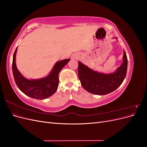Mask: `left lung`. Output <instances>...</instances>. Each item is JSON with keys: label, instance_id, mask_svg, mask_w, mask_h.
<instances>
[{"label": "left lung", "instance_id": "left-lung-1", "mask_svg": "<svg viewBox=\"0 0 147 147\" xmlns=\"http://www.w3.org/2000/svg\"><path fill=\"white\" fill-rule=\"evenodd\" d=\"M123 59V64L116 72L110 74L96 72L78 62V78L84 90L97 95H105L117 90L123 83L127 73V59L124 50Z\"/></svg>", "mask_w": 147, "mask_h": 147}]
</instances>
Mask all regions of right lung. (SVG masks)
Instances as JSON below:
<instances>
[{"label":"right lung","mask_w":147,"mask_h":147,"mask_svg":"<svg viewBox=\"0 0 147 147\" xmlns=\"http://www.w3.org/2000/svg\"><path fill=\"white\" fill-rule=\"evenodd\" d=\"M17 48L13 55L12 70L13 77L18 87L26 95L35 99H44L53 95L56 91L58 87V75L60 70L70 59H64L57 62L51 73L47 77L29 80L25 78L21 74L16 66L15 57Z\"/></svg>","instance_id":"obj_1"}]
</instances>
